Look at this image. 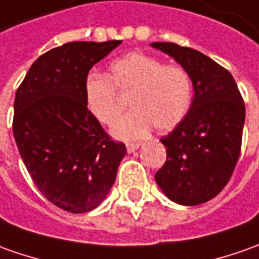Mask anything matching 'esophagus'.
Returning <instances> with one entry per match:
<instances>
[{"label": "esophagus", "instance_id": "obj_1", "mask_svg": "<svg viewBox=\"0 0 259 259\" xmlns=\"http://www.w3.org/2000/svg\"><path fill=\"white\" fill-rule=\"evenodd\" d=\"M139 147H140V143H127L126 144V149H127V152L129 153L136 152Z\"/></svg>", "mask_w": 259, "mask_h": 259}]
</instances>
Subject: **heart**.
<instances>
[{"label":"heart","mask_w":259,"mask_h":259,"mask_svg":"<svg viewBox=\"0 0 259 259\" xmlns=\"http://www.w3.org/2000/svg\"><path fill=\"white\" fill-rule=\"evenodd\" d=\"M116 91L129 93V113L112 129L113 136L133 140L147 135L152 126L170 132L179 126L191 107V80L177 65L142 52H132L116 59L106 76L92 75L85 82V103L89 113L102 124L110 126L119 117L123 105Z\"/></svg>","instance_id":"b5f03b06"}]
</instances>
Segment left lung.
Segmentation results:
<instances>
[{
	"label": "left lung",
	"mask_w": 259,
	"mask_h": 259,
	"mask_svg": "<svg viewBox=\"0 0 259 259\" xmlns=\"http://www.w3.org/2000/svg\"><path fill=\"white\" fill-rule=\"evenodd\" d=\"M150 47L180 63L194 89L187 116L160 140L167 159L154 179L174 203H207L226 187L238 161L245 105L233 75L211 58L173 42Z\"/></svg>",
	"instance_id": "obj_1"
}]
</instances>
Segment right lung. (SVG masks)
Returning <instances> with one entry per match:
<instances>
[{
    "mask_svg": "<svg viewBox=\"0 0 259 259\" xmlns=\"http://www.w3.org/2000/svg\"><path fill=\"white\" fill-rule=\"evenodd\" d=\"M120 44L75 41L51 49L15 93L12 132L19 154L42 196L68 212L100 205L126 154L85 103L89 70Z\"/></svg>",
    "mask_w": 259,
    "mask_h": 259,
    "instance_id": "right-lung-1",
    "label": "right lung"
}]
</instances>
